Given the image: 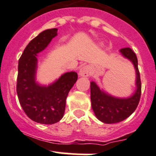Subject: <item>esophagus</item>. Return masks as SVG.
<instances>
[{"instance_id":"esophagus-1","label":"esophagus","mask_w":156,"mask_h":156,"mask_svg":"<svg viewBox=\"0 0 156 156\" xmlns=\"http://www.w3.org/2000/svg\"><path fill=\"white\" fill-rule=\"evenodd\" d=\"M91 73V68L90 66H84L79 69L78 74L81 77H88Z\"/></svg>"}]
</instances>
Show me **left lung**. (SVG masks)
Masks as SVG:
<instances>
[{"label": "left lung", "instance_id": "1", "mask_svg": "<svg viewBox=\"0 0 156 156\" xmlns=\"http://www.w3.org/2000/svg\"><path fill=\"white\" fill-rule=\"evenodd\" d=\"M119 53L124 58L130 61L134 67L136 89L129 97H118L108 94L94 81H91L90 100L93 111L97 119L105 124L118 123L128 118L137 107L140 98V76L136 54L129 48L121 49Z\"/></svg>", "mask_w": 156, "mask_h": 156}]
</instances>
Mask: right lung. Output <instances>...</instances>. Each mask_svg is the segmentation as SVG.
I'll return each mask as SVG.
<instances>
[{"label": "right lung", "instance_id": "right-lung-1", "mask_svg": "<svg viewBox=\"0 0 156 156\" xmlns=\"http://www.w3.org/2000/svg\"><path fill=\"white\" fill-rule=\"evenodd\" d=\"M57 29H47L29 42L19 60L16 92L28 117L44 125H53L64 115L68 94L78 80L75 72L62 74L48 85L37 81V54L47 48Z\"/></svg>", "mask_w": 156, "mask_h": 156}]
</instances>
